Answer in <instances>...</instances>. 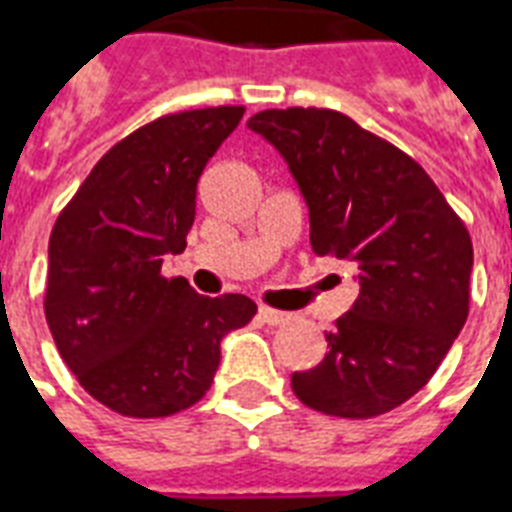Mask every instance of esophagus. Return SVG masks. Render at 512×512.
<instances>
[{"label": "esophagus", "mask_w": 512, "mask_h": 512, "mask_svg": "<svg viewBox=\"0 0 512 512\" xmlns=\"http://www.w3.org/2000/svg\"><path fill=\"white\" fill-rule=\"evenodd\" d=\"M260 320L266 325H285L290 320V314L279 312V309H268V306H260Z\"/></svg>", "instance_id": "esophagus-1"}]
</instances>
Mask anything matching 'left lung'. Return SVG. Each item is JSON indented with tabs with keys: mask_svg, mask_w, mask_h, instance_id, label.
<instances>
[{
	"mask_svg": "<svg viewBox=\"0 0 512 512\" xmlns=\"http://www.w3.org/2000/svg\"><path fill=\"white\" fill-rule=\"evenodd\" d=\"M293 173L314 255L347 260L361 293L328 352L293 374L306 407L336 418L391 412L431 380L469 314L472 238L418 162L328 108L246 121Z\"/></svg>",
	"mask_w": 512,
	"mask_h": 512,
	"instance_id": "obj_1",
	"label": "left lung"
}]
</instances>
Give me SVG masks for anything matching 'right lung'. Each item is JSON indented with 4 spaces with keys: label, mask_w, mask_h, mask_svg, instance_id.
<instances>
[{
    "label": "right lung",
    "mask_w": 512,
    "mask_h": 512,
    "mask_svg": "<svg viewBox=\"0 0 512 512\" xmlns=\"http://www.w3.org/2000/svg\"><path fill=\"white\" fill-rule=\"evenodd\" d=\"M241 105L168 113L119 140L86 176L48 241L45 320L83 391L127 418H168L206 396L219 342L252 298H208L165 279L195 222L198 179Z\"/></svg>",
    "instance_id": "1"
}]
</instances>
